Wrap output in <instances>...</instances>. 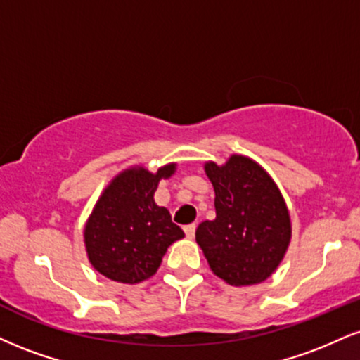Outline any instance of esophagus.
I'll use <instances>...</instances> for the list:
<instances>
[{
	"instance_id": "1",
	"label": "esophagus",
	"mask_w": 360,
	"mask_h": 360,
	"mask_svg": "<svg viewBox=\"0 0 360 360\" xmlns=\"http://www.w3.org/2000/svg\"><path fill=\"white\" fill-rule=\"evenodd\" d=\"M184 233H186V236H188V238H194V233H196V224H194V223L186 224Z\"/></svg>"
}]
</instances>
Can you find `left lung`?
I'll use <instances>...</instances> for the list:
<instances>
[{
    "label": "left lung",
    "mask_w": 360,
    "mask_h": 360,
    "mask_svg": "<svg viewBox=\"0 0 360 360\" xmlns=\"http://www.w3.org/2000/svg\"><path fill=\"white\" fill-rule=\"evenodd\" d=\"M214 188L216 218L202 221L196 241L213 274L235 287L265 281L292 238L288 207L270 174L246 155L205 164Z\"/></svg>",
    "instance_id": "left-lung-1"
}]
</instances>
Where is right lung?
I'll list each match as a JSON object with an SVG mask.
<instances>
[{
  "mask_svg": "<svg viewBox=\"0 0 360 360\" xmlns=\"http://www.w3.org/2000/svg\"><path fill=\"white\" fill-rule=\"evenodd\" d=\"M174 171L176 164L155 174L141 166L125 169L103 189L84 231L86 257L98 274L120 283L150 278L169 246L184 238L166 207L154 201L159 181Z\"/></svg>",
  "mask_w": 360,
  "mask_h": 360,
  "instance_id": "1",
  "label": "right lung"
}]
</instances>
